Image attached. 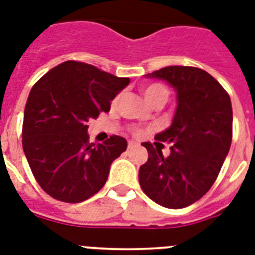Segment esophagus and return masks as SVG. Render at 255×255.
<instances>
[{
	"label": "esophagus",
	"mask_w": 255,
	"mask_h": 255,
	"mask_svg": "<svg viewBox=\"0 0 255 255\" xmlns=\"http://www.w3.org/2000/svg\"><path fill=\"white\" fill-rule=\"evenodd\" d=\"M137 142L136 141H128V149H133V147L137 146Z\"/></svg>",
	"instance_id": "obj_1"
}]
</instances>
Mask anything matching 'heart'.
I'll list each match as a JSON object with an SVG mask.
<instances>
[{
  "label": "heart",
  "instance_id": "b5f03b06",
  "mask_svg": "<svg viewBox=\"0 0 255 255\" xmlns=\"http://www.w3.org/2000/svg\"><path fill=\"white\" fill-rule=\"evenodd\" d=\"M142 92V96L146 100L147 104H150L151 106L155 104H166V101L168 100V96H170V92L163 84H159V83H154V84H147L142 87L141 89ZM118 102V98H115L113 101V105H115Z\"/></svg>",
  "mask_w": 255,
  "mask_h": 255
}]
</instances>
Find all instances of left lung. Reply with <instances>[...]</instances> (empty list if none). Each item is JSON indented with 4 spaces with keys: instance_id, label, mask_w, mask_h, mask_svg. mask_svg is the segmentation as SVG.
Returning <instances> with one entry per match:
<instances>
[{
    "instance_id": "obj_1",
    "label": "left lung",
    "mask_w": 255,
    "mask_h": 255,
    "mask_svg": "<svg viewBox=\"0 0 255 255\" xmlns=\"http://www.w3.org/2000/svg\"><path fill=\"white\" fill-rule=\"evenodd\" d=\"M164 80L176 92L171 126L155 138L172 144L171 153L144 142L149 158L138 181L150 200L167 209L194 204L213 187L232 141V104L210 74L189 66H168L145 75Z\"/></svg>"
}]
</instances>
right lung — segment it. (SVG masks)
<instances>
[{
    "mask_svg": "<svg viewBox=\"0 0 255 255\" xmlns=\"http://www.w3.org/2000/svg\"><path fill=\"white\" fill-rule=\"evenodd\" d=\"M128 84V78L67 61L32 87L23 119V150L49 196L75 204L104 187L127 140L114 134L102 144L89 142L88 122L109 113L111 101Z\"/></svg>",
    "mask_w": 255,
    "mask_h": 255,
    "instance_id": "right-lung-1",
    "label": "right lung"
}]
</instances>
